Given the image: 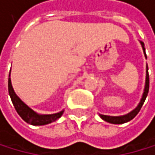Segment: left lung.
<instances>
[{
	"mask_svg": "<svg viewBox=\"0 0 155 155\" xmlns=\"http://www.w3.org/2000/svg\"><path fill=\"white\" fill-rule=\"evenodd\" d=\"M140 44L142 46L143 52H144V55H145V58H147V55H146V52H145V47H144V42L140 41ZM149 69H148V65H146V80H145V87H144V91L142 94V97L140 99V102L138 103V105L136 106L133 111H131L130 113L126 114H123V115H118V117H113V115H105V114H99V117L102 118L104 121L111 123V124H123V123H126L130 120H132L136 114H137L140 111V109L142 107V105L144 104L146 100V97L148 96V93H149V86H150V79H149Z\"/></svg>",
	"mask_w": 155,
	"mask_h": 155,
	"instance_id": "8db88e82",
	"label": "left lung"
}]
</instances>
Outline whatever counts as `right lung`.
<instances>
[{
  "label": "right lung",
  "instance_id": "1",
  "mask_svg": "<svg viewBox=\"0 0 155 155\" xmlns=\"http://www.w3.org/2000/svg\"><path fill=\"white\" fill-rule=\"evenodd\" d=\"M8 93H9L10 98H11V101L16 109L17 113L19 114V115L24 121L30 125L42 126V125L50 124V123L56 121L57 119L61 117L64 112V110H62L58 113L51 114H41L36 113L17 96V94L15 93L12 83H11L10 73H9V78H8Z\"/></svg>",
  "mask_w": 155,
  "mask_h": 155
}]
</instances>
